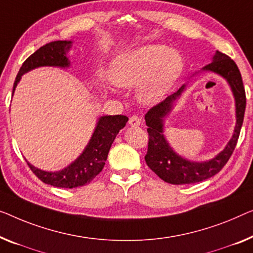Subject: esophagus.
<instances>
[{"mask_svg": "<svg viewBox=\"0 0 253 253\" xmlns=\"http://www.w3.org/2000/svg\"><path fill=\"white\" fill-rule=\"evenodd\" d=\"M142 124V118L138 116H131L129 118V125L131 127H137Z\"/></svg>", "mask_w": 253, "mask_h": 253, "instance_id": "1", "label": "esophagus"}]
</instances>
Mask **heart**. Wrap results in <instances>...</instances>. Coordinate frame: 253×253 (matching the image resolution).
Returning <instances> with one entry per match:
<instances>
[{
  "instance_id": "heart-1",
  "label": "heart",
  "mask_w": 253,
  "mask_h": 253,
  "mask_svg": "<svg viewBox=\"0 0 253 253\" xmlns=\"http://www.w3.org/2000/svg\"><path fill=\"white\" fill-rule=\"evenodd\" d=\"M178 52L165 45H145L117 56L111 65L110 77L120 87L138 85V100L154 104L163 99L183 71Z\"/></svg>"
}]
</instances>
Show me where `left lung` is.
<instances>
[{"label":"left lung","mask_w":253,"mask_h":253,"mask_svg":"<svg viewBox=\"0 0 253 253\" xmlns=\"http://www.w3.org/2000/svg\"><path fill=\"white\" fill-rule=\"evenodd\" d=\"M203 70L212 71L220 75L231 86L236 107L234 134L229 139L226 148L211 160L203 161V163L190 161L178 156L164 136V118L170 112L172 103L185 89V85H183L176 93L166 97L163 102L151 108L145 115V123L149 133L145 163L151 170L156 172L161 179L174 185L199 183L219 172L227 164L235 149L243 124L247 99L242 77H241V73L236 63L228 55L217 51L212 58V62L203 67Z\"/></svg>","instance_id":"8db88e82"}]
</instances>
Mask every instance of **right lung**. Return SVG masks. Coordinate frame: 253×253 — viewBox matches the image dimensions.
Masks as SVG:
<instances>
[{
    "instance_id": "right-lung-1",
    "label": "right lung",
    "mask_w": 253,
    "mask_h": 253,
    "mask_svg": "<svg viewBox=\"0 0 253 253\" xmlns=\"http://www.w3.org/2000/svg\"><path fill=\"white\" fill-rule=\"evenodd\" d=\"M71 47V41H54L45 44L36 52L28 56L19 70L13 84L16 89L21 76L39 67L52 66L66 68L70 66L67 53ZM128 118L126 116H103L99 118L95 130L90 137L85 150L73 164L60 171H45L34 167L27 161L32 171L43 183L62 188L84 186L95 178L102 171L107 161L109 150L114 143L117 134L125 127Z\"/></svg>"
}]
</instances>
